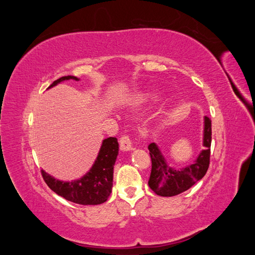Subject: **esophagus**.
Wrapping results in <instances>:
<instances>
[{
  "mask_svg": "<svg viewBox=\"0 0 255 255\" xmlns=\"http://www.w3.org/2000/svg\"><path fill=\"white\" fill-rule=\"evenodd\" d=\"M120 149L121 151H130L132 150V141L128 136H122L120 138Z\"/></svg>",
  "mask_w": 255,
  "mask_h": 255,
  "instance_id": "34e87169",
  "label": "esophagus"
}]
</instances>
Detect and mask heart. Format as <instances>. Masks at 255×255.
I'll use <instances>...</instances> for the list:
<instances>
[{
  "mask_svg": "<svg viewBox=\"0 0 255 255\" xmlns=\"http://www.w3.org/2000/svg\"><path fill=\"white\" fill-rule=\"evenodd\" d=\"M151 99V96L150 95H139L138 96L136 99H135V101L137 102V103H144V102H146L148 101V100H150Z\"/></svg>",
  "mask_w": 255,
  "mask_h": 255,
  "instance_id": "b5f03b06",
  "label": "heart"
}]
</instances>
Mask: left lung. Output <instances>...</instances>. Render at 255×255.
<instances>
[{"instance_id": "obj_1", "label": "left lung", "mask_w": 255, "mask_h": 255, "mask_svg": "<svg viewBox=\"0 0 255 255\" xmlns=\"http://www.w3.org/2000/svg\"><path fill=\"white\" fill-rule=\"evenodd\" d=\"M212 143V121L204 117L203 146L198 157L191 165L175 169L167 164L165 156L155 142L149 144L152 169L149 179V186L156 195L172 197L189 189L205 175L210 166Z\"/></svg>"}]
</instances>
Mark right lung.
<instances>
[{
	"mask_svg": "<svg viewBox=\"0 0 255 255\" xmlns=\"http://www.w3.org/2000/svg\"><path fill=\"white\" fill-rule=\"evenodd\" d=\"M69 80L80 81V79L72 75L63 76V78L53 82L49 88ZM119 143L117 138H106L102 141V145L94 165L81 179L70 182L60 181L44 170H41L42 177L55 194L65 198L68 201L82 205H97L104 203L112 192L114 166L116 159H117Z\"/></svg>",
	"mask_w": 255,
	"mask_h": 255,
	"instance_id": "obj_1",
	"label": "right lung"
}]
</instances>
